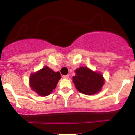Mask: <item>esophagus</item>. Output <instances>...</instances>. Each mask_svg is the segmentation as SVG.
I'll return each instance as SVG.
<instances>
[{
  "label": "esophagus",
  "mask_w": 135,
  "mask_h": 135,
  "mask_svg": "<svg viewBox=\"0 0 135 135\" xmlns=\"http://www.w3.org/2000/svg\"><path fill=\"white\" fill-rule=\"evenodd\" d=\"M69 78V75H64V76H62V78H64V79H68Z\"/></svg>",
  "instance_id": "esophagus-1"
}]
</instances>
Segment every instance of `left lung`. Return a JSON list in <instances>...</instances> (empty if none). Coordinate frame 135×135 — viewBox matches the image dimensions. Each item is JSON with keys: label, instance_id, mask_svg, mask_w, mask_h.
Masks as SVG:
<instances>
[{"label": "left lung", "instance_id": "8db88e82", "mask_svg": "<svg viewBox=\"0 0 135 135\" xmlns=\"http://www.w3.org/2000/svg\"><path fill=\"white\" fill-rule=\"evenodd\" d=\"M73 82L76 89L81 93L93 95L101 89L104 84L103 76L92 71L88 67H80L76 70Z\"/></svg>", "mask_w": 135, "mask_h": 135}]
</instances>
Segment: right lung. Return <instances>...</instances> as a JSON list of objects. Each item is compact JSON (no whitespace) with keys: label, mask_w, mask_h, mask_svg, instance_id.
Returning <instances> with one entry per match:
<instances>
[{"label":"right lung","mask_w":135,"mask_h":135,"mask_svg":"<svg viewBox=\"0 0 135 135\" xmlns=\"http://www.w3.org/2000/svg\"><path fill=\"white\" fill-rule=\"evenodd\" d=\"M61 79L59 72H54L47 66L30 76V85L40 96H47L52 92Z\"/></svg>","instance_id":"add662e5"}]
</instances>
